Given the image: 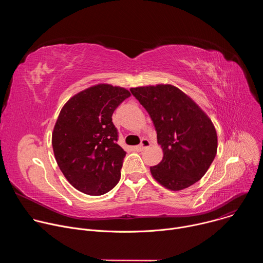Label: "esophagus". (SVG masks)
<instances>
[{"instance_id": "obj_1", "label": "esophagus", "mask_w": 263, "mask_h": 263, "mask_svg": "<svg viewBox=\"0 0 263 263\" xmlns=\"http://www.w3.org/2000/svg\"><path fill=\"white\" fill-rule=\"evenodd\" d=\"M149 145H151V142H149L147 139H142L140 145L138 146V148L140 149V151H144V149L147 148Z\"/></svg>"}]
</instances>
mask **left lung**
Masks as SVG:
<instances>
[{
    "instance_id": "1",
    "label": "left lung",
    "mask_w": 263,
    "mask_h": 263,
    "mask_svg": "<svg viewBox=\"0 0 263 263\" xmlns=\"http://www.w3.org/2000/svg\"><path fill=\"white\" fill-rule=\"evenodd\" d=\"M145 108L157 131L163 158L149 167L166 190L178 192L198 182L210 167L217 151V135L204 110L171 84L130 88Z\"/></svg>"
}]
</instances>
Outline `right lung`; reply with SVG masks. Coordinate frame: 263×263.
Returning a JSON list of instances; mask_svg holds the SVG:
<instances>
[{"instance_id": "right-lung-1", "label": "right lung", "mask_w": 263, "mask_h": 263, "mask_svg": "<svg viewBox=\"0 0 263 263\" xmlns=\"http://www.w3.org/2000/svg\"><path fill=\"white\" fill-rule=\"evenodd\" d=\"M131 96L124 87L99 83L72 96L52 133L57 164L79 192L101 196L119 183L126 152L112 123L117 107Z\"/></svg>"}]
</instances>
